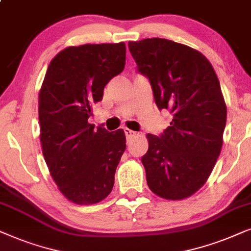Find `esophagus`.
<instances>
[{
  "instance_id": "esophagus-1",
  "label": "esophagus",
  "mask_w": 251,
  "mask_h": 251,
  "mask_svg": "<svg viewBox=\"0 0 251 251\" xmlns=\"http://www.w3.org/2000/svg\"><path fill=\"white\" fill-rule=\"evenodd\" d=\"M124 133H125L126 138H127L128 140L135 138V136L138 135V134H136V132L132 131V129H129V128H125V129H124Z\"/></svg>"
}]
</instances>
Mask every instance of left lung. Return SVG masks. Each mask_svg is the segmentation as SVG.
<instances>
[{"mask_svg": "<svg viewBox=\"0 0 251 251\" xmlns=\"http://www.w3.org/2000/svg\"><path fill=\"white\" fill-rule=\"evenodd\" d=\"M128 49L157 108L173 116L162 134H147V183L163 199L189 198L208 180L222 150L227 110L219 80L205 56L181 43L151 38L128 42Z\"/></svg>", "mask_w": 251, "mask_h": 251, "instance_id": "left-lung-1", "label": "left lung"}]
</instances>
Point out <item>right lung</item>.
Returning a JSON list of instances; mask_svg holds the SVG:
<instances>
[{
	"label": "right lung",
	"mask_w": 251,
	"mask_h": 251,
	"mask_svg": "<svg viewBox=\"0 0 251 251\" xmlns=\"http://www.w3.org/2000/svg\"><path fill=\"white\" fill-rule=\"evenodd\" d=\"M125 59L124 42L83 45L62 50L47 70L39 94L42 152L58 189L76 204L99 203L115 183L125 133L94 128L88 118Z\"/></svg>",
	"instance_id": "add662e5"
}]
</instances>
